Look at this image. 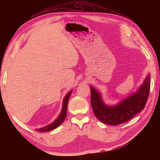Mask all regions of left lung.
<instances>
[{
	"instance_id": "8db88e82",
	"label": "left lung",
	"mask_w": 160,
	"mask_h": 160,
	"mask_svg": "<svg viewBox=\"0 0 160 160\" xmlns=\"http://www.w3.org/2000/svg\"><path fill=\"white\" fill-rule=\"evenodd\" d=\"M150 81L148 75L136 93L131 95L113 107L105 105L101 99L100 94L91 87V104L95 115L103 123L113 126L131 120L144 108L150 91Z\"/></svg>"
}]
</instances>
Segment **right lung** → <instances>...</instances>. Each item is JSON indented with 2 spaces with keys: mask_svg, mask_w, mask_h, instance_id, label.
I'll return each mask as SVG.
<instances>
[{
  "mask_svg": "<svg viewBox=\"0 0 160 160\" xmlns=\"http://www.w3.org/2000/svg\"><path fill=\"white\" fill-rule=\"evenodd\" d=\"M71 93H72V91H69V92L66 95V96L64 97V100H63L62 111H61L60 115H59L58 117V118L56 119V120L54 121L53 122H52V123L51 124L46 126L45 127L38 128L36 130L37 131H38V132H47V131H52V130H53V129L57 128L58 127H59V126L62 123V122L64 120V119H65V118H66L68 101H69V99Z\"/></svg>",
  "mask_w": 160,
  "mask_h": 160,
  "instance_id": "add662e5",
  "label": "right lung"
}]
</instances>
